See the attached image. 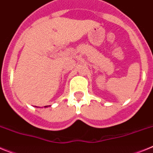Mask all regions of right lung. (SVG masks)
Wrapping results in <instances>:
<instances>
[{"mask_svg":"<svg viewBox=\"0 0 153 153\" xmlns=\"http://www.w3.org/2000/svg\"><path fill=\"white\" fill-rule=\"evenodd\" d=\"M47 106H44V107H47Z\"/></svg>","mask_w":153,"mask_h":153,"instance_id":"right-lung-1","label":"right lung"}]
</instances>
